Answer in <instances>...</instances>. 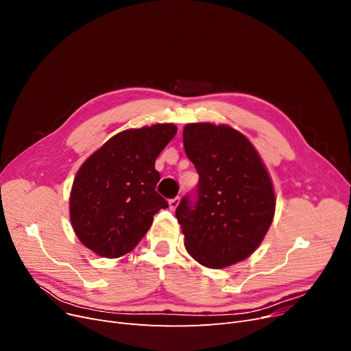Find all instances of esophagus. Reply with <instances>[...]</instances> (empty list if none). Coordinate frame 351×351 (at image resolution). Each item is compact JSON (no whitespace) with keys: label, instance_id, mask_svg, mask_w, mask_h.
Returning a JSON list of instances; mask_svg holds the SVG:
<instances>
[{"label":"esophagus","instance_id":"1","mask_svg":"<svg viewBox=\"0 0 351 351\" xmlns=\"http://www.w3.org/2000/svg\"><path fill=\"white\" fill-rule=\"evenodd\" d=\"M179 202H180L179 197L171 199V200H169V209H171V210H175V209L178 208V205H179Z\"/></svg>","mask_w":351,"mask_h":351}]
</instances>
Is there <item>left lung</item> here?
<instances>
[{
    "instance_id": "1",
    "label": "left lung",
    "mask_w": 351,
    "mask_h": 351,
    "mask_svg": "<svg viewBox=\"0 0 351 351\" xmlns=\"http://www.w3.org/2000/svg\"><path fill=\"white\" fill-rule=\"evenodd\" d=\"M183 146L199 173L196 200L186 195L176 208L186 250L210 269L245 261L273 222L266 166L250 141L228 125L188 123Z\"/></svg>"
}]
</instances>
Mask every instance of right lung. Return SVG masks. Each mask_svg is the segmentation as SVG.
I'll return each mask as SVG.
<instances>
[{"label":"right lung","mask_w":351,"mask_h":351,"mask_svg":"<svg viewBox=\"0 0 351 351\" xmlns=\"http://www.w3.org/2000/svg\"><path fill=\"white\" fill-rule=\"evenodd\" d=\"M173 123L126 129L108 139L77 172L69 197V217L80 242L115 259L149 230L154 215L168 208L156 191L155 160L176 135Z\"/></svg>","instance_id":"add662e5"}]
</instances>
